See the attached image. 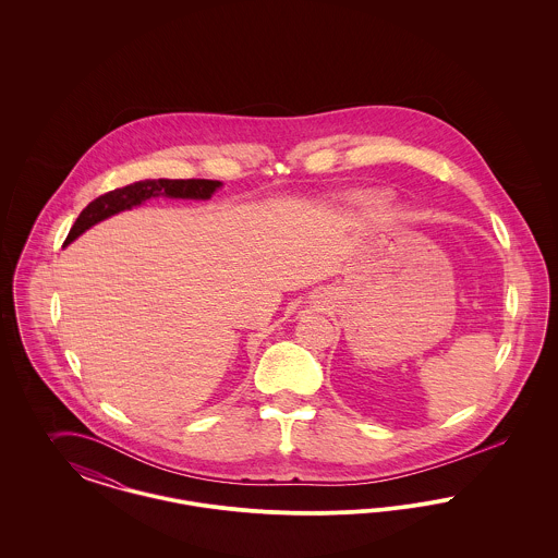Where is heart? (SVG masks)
Instances as JSON below:
<instances>
[{
  "label": "heart",
  "instance_id": "1",
  "mask_svg": "<svg viewBox=\"0 0 558 558\" xmlns=\"http://www.w3.org/2000/svg\"><path fill=\"white\" fill-rule=\"evenodd\" d=\"M360 203H362V205H366V207L376 209V207H380V205H383V198H380V196H374V194H366V196H360Z\"/></svg>",
  "mask_w": 558,
  "mask_h": 558
}]
</instances>
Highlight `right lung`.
Instances as JSON below:
<instances>
[{"mask_svg": "<svg viewBox=\"0 0 558 558\" xmlns=\"http://www.w3.org/2000/svg\"><path fill=\"white\" fill-rule=\"evenodd\" d=\"M221 186L217 180H144L125 187L110 190L107 194L92 201L80 213L77 221L73 223L69 236L62 246L71 244L81 236L85 230H89L94 223L107 219L114 213L132 209L135 205H142L150 196H169V198H211L213 192Z\"/></svg>", "mask_w": 558, "mask_h": 558, "instance_id": "1", "label": "right lung"}]
</instances>
